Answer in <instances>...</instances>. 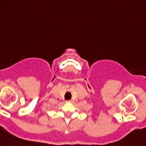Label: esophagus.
<instances>
[{"label":"esophagus","mask_w":146,"mask_h":146,"mask_svg":"<svg viewBox=\"0 0 146 146\" xmlns=\"http://www.w3.org/2000/svg\"><path fill=\"white\" fill-rule=\"evenodd\" d=\"M67 102H68V103H71L72 101L71 100H68V101H67Z\"/></svg>","instance_id":"obj_1"}]
</instances>
